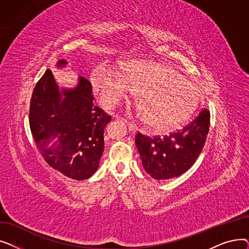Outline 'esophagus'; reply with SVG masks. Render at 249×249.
<instances>
[{"instance_id": "obj_1", "label": "esophagus", "mask_w": 249, "mask_h": 249, "mask_svg": "<svg viewBox=\"0 0 249 249\" xmlns=\"http://www.w3.org/2000/svg\"><path fill=\"white\" fill-rule=\"evenodd\" d=\"M127 124H128V130H129V132L132 133V134H135V133L137 132V130H138L137 126H136L134 123H132V122H128Z\"/></svg>"}]
</instances>
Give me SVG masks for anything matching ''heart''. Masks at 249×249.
<instances>
[{
	"instance_id": "1",
	"label": "heart",
	"mask_w": 249,
	"mask_h": 249,
	"mask_svg": "<svg viewBox=\"0 0 249 249\" xmlns=\"http://www.w3.org/2000/svg\"><path fill=\"white\" fill-rule=\"evenodd\" d=\"M91 85L100 102L114 108L132 90L136 110L146 126L166 131L184 122L197 109L199 90L167 64L130 60L118 72L101 64L91 74Z\"/></svg>"
}]
</instances>
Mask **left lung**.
I'll list each match as a JSON object with an SVG mask.
<instances>
[{"mask_svg": "<svg viewBox=\"0 0 249 249\" xmlns=\"http://www.w3.org/2000/svg\"><path fill=\"white\" fill-rule=\"evenodd\" d=\"M210 112L203 109L182 130L163 137L138 132L135 144L145 172L155 179L179 177L195 163L205 145Z\"/></svg>", "mask_w": 249, "mask_h": 249, "instance_id": "obj_1", "label": "left lung"}]
</instances>
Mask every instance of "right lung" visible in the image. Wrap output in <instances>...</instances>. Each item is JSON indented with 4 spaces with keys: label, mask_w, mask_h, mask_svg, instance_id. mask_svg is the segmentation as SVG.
Segmentation results:
<instances>
[{
    "label": "right lung",
    "mask_w": 249,
    "mask_h": 249,
    "mask_svg": "<svg viewBox=\"0 0 249 249\" xmlns=\"http://www.w3.org/2000/svg\"><path fill=\"white\" fill-rule=\"evenodd\" d=\"M67 64L60 59L56 65L62 69ZM93 101L87 78L78 77L73 89H59L50 70L38 81L31 97L29 124L39 152L52 168L76 180L97 172L104 151V130L111 121V116Z\"/></svg>",
    "instance_id": "right-lung-1"
}]
</instances>
